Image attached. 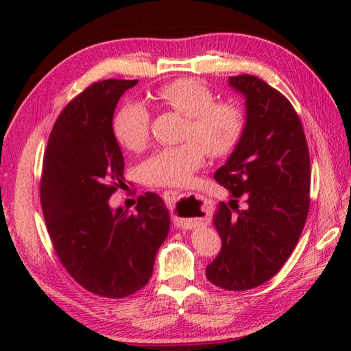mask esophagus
<instances>
[{"label":"esophagus","mask_w":351,"mask_h":351,"mask_svg":"<svg viewBox=\"0 0 351 351\" xmlns=\"http://www.w3.org/2000/svg\"><path fill=\"white\" fill-rule=\"evenodd\" d=\"M182 196H187V195H184V193H180V191H171V190L162 193V197H164V200H166V204L170 208H175L176 204H178V200H180Z\"/></svg>","instance_id":"esophagus-1"}]
</instances>
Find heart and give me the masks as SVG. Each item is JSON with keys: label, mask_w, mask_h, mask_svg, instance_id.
Returning a JSON list of instances; mask_svg holds the SVG:
<instances>
[{"label": "heart", "mask_w": 351, "mask_h": 351, "mask_svg": "<svg viewBox=\"0 0 351 351\" xmlns=\"http://www.w3.org/2000/svg\"><path fill=\"white\" fill-rule=\"evenodd\" d=\"M154 98L162 107L187 116L182 145L155 151L141 164V176L149 185L180 187L202 166L205 151L219 158L230 154L244 132V114L234 104L214 102V93L195 78H180L156 88ZM151 114L140 102H131L119 111L114 121L117 140L130 149L141 151L149 140Z\"/></svg>", "instance_id": "b5f03b06"}]
</instances>
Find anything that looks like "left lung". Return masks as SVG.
Segmentation results:
<instances>
[{
  "instance_id": "obj_1",
  "label": "left lung",
  "mask_w": 351,
  "mask_h": 351,
  "mask_svg": "<svg viewBox=\"0 0 351 351\" xmlns=\"http://www.w3.org/2000/svg\"><path fill=\"white\" fill-rule=\"evenodd\" d=\"M229 87L244 98L245 125L214 173L232 199L214 213L221 249L206 265V279L245 291L271 279L299 241L309 210L311 166L300 119L285 96L253 75L229 77Z\"/></svg>"
}]
</instances>
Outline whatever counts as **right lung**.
Wrapping results in <instances>:
<instances>
[{
  "instance_id": "1",
  "label": "right lung",
  "mask_w": 351,
  "mask_h": 351,
  "mask_svg": "<svg viewBox=\"0 0 351 351\" xmlns=\"http://www.w3.org/2000/svg\"><path fill=\"white\" fill-rule=\"evenodd\" d=\"M137 83L106 80L77 96L54 123L43 160L40 200L57 256L81 287L111 299L146 285L170 230L156 193L141 196L134 211L108 202L125 180L114 110Z\"/></svg>"
}]
</instances>
